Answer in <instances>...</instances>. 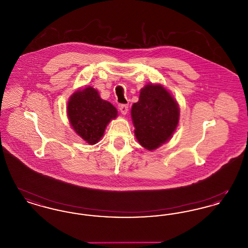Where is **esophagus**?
Segmentation results:
<instances>
[{
    "label": "esophagus",
    "mask_w": 248,
    "mask_h": 248,
    "mask_svg": "<svg viewBox=\"0 0 248 248\" xmlns=\"http://www.w3.org/2000/svg\"><path fill=\"white\" fill-rule=\"evenodd\" d=\"M119 109H120V111H121L122 114L125 115V114L127 113V111H128V105L122 104V105H120V107H119Z\"/></svg>",
    "instance_id": "1"
}]
</instances>
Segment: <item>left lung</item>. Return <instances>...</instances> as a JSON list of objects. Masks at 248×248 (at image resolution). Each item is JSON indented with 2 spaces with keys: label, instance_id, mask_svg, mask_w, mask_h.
Masks as SVG:
<instances>
[{
  "label": "left lung",
  "instance_id": "left-lung-1",
  "mask_svg": "<svg viewBox=\"0 0 248 248\" xmlns=\"http://www.w3.org/2000/svg\"><path fill=\"white\" fill-rule=\"evenodd\" d=\"M135 135L142 147L154 151L169 140L179 121L176 99L162 84L149 83L131 108Z\"/></svg>",
  "mask_w": 248,
  "mask_h": 248
}]
</instances>
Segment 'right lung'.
I'll use <instances>...</instances> for the list:
<instances>
[{
	"label": "right lung",
	"mask_w": 248,
	"mask_h": 248,
	"mask_svg": "<svg viewBox=\"0 0 248 248\" xmlns=\"http://www.w3.org/2000/svg\"><path fill=\"white\" fill-rule=\"evenodd\" d=\"M67 112L73 130L90 145L100 140L108 124L117 117L116 108L103 100L91 86L71 94Z\"/></svg>",
	"instance_id": "1"
}]
</instances>
